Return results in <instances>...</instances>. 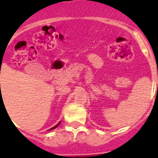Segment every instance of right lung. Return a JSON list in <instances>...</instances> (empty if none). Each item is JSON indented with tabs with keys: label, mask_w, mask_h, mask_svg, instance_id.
Here are the masks:
<instances>
[{
	"label": "right lung",
	"mask_w": 158,
	"mask_h": 158,
	"mask_svg": "<svg viewBox=\"0 0 158 158\" xmlns=\"http://www.w3.org/2000/svg\"><path fill=\"white\" fill-rule=\"evenodd\" d=\"M60 122H59V123H58V124H57V125H55L54 127H52V128H51V129H50V130H54V129H56V127H57V126H58V125H60Z\"/></svg>",
	"instance_id": "obj_1"
}]
</instances>
